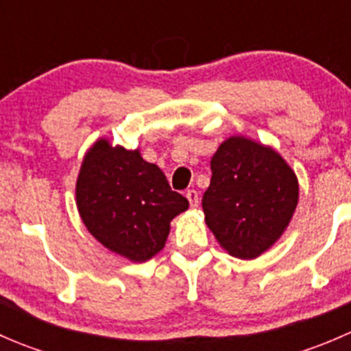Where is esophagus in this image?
I'll return each instance as SVG.
<instances>
[{"label":"esophagus","mask_w":351,"mask_h":351,"mask_svg":"<svg viewBox=\"0 0 351 351\" xmlns=\"http://www.w3.org/2000/svg\"><path fill=\"white\" fill-rule=\"evenodd\" d=\"M186 198H189V202H190V205H192V207H197V205H198V192H197V190H189V192H186Z\"/></svg>","instance_id":"34e87169"}]
</instances>
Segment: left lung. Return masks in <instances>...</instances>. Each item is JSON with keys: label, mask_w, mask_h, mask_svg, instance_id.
<instances>
[{"label": "left lung", "mask_w": 351, "mask_h": 351, "mask_svg": "<svg viewBox=\"0 0 351 351\" xmlns=\"http://www.w3.org/2000/svg\"><path fill=\"white\" fill-rule=\"evenodd\" d=\"M205 222L231 256L253 260L274 246L295 212L299 182L270 146L232 136L210 161Z\"/></svg>", "instance_id": "obj_1"}]
</instances>
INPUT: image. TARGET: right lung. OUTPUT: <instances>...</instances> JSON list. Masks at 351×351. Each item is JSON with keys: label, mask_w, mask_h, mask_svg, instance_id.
Instances as JSON below:
<instances>
[{"label": "right lung", "mask_w": 351, "mask_h": 351, "mask_svg": "<svg viewBox=\"0 0 351 351\" xmlns=\"http://www.w3.org/2000/svg\"><path fill=\"white\" fill-rule=\"evenodd\" d=\"M84 226L105 247L130 261H147L165 247L169 222L189 208L165 173L129 151L98 139L84 154L76 182Z\"/></svg>", "instance_id": "obj_1"}]
</instances>
